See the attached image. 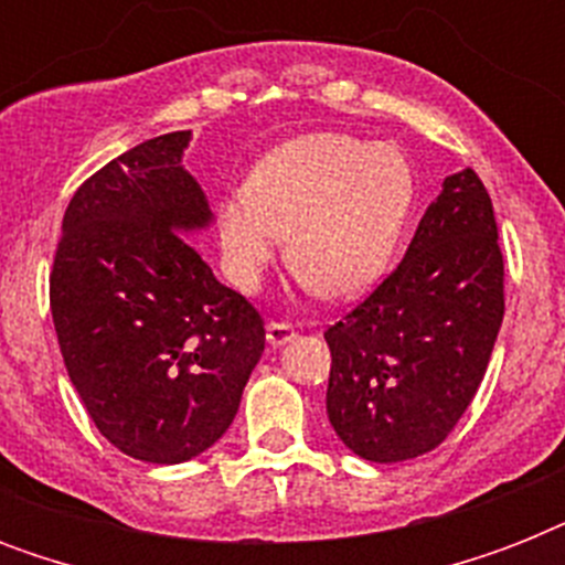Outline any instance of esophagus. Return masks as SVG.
Wrapping results in <instances>:
<instances>
[{"instance_id": "esophagus-1", "label": "esophagus", "mask_w": 565, "mask_h": 565, "mask_svg": "<svg viewBox=\"0 0 565 565\" xmlns=\"http://www.w3.org/2000/svg\"><path fill=\"white\" fill-rule=\"evenodd\" d=\"M296 337V328L287 326V322H269L266 326V343L273 345V349H281Z\"/></svg>"}]
</instances>
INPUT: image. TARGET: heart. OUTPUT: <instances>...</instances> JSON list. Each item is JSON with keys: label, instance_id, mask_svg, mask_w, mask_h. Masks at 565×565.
<instances>
[{"label": "heart", "instance_id": "1", "mask_svg": "<svg viewBox=\"0 0 565 565\" xmlns=\"http://www.w3.org/2000/svg\"><path fill=\"white\" fill-rule=\"evenodd\" d=\"M413 199L416 179L398 146L301 135L257 163L246 195L220 204L222 260L231 281L252 292L284 237V260L310 292L358 299L384 278Z\"/></svg>", "mask_w": 565, "mask_h": 565}]
</instances>
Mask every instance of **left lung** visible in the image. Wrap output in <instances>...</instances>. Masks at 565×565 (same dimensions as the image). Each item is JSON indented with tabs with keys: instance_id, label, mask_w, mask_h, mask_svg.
Instances as JSON below:
<instances>
[{
	"instance_id": "obj_1",
	"label": "left lung",
	"mask_w": 565,
	"mask_h": 565,
	"mask_svg": "<svg viewBox=\"0 0 565 565\" xmlns=\"http://www.w3.org/2000/svg\"><path fill=\"white\" fill-rule=\"evenodd\" d=\"M504 319V260L487 188L443 181L404 260L326 331L328 422L345 448L398 463L437 448L478 393Z\"/></svg>"
}]
</instances>
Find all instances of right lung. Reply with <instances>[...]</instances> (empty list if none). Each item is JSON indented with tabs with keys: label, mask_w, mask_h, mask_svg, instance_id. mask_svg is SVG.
<instances>
[{
	"label": "right lung",
	"mask_w": 565,
	"mask_h": 565,
	"mask_svg": "<svg viewBox=\"0 0 565 565\" xmlns=\"http://www.w3.org/2000/svg\"><path fill=\"white\" fill-rule=\"evenodd\" d=\"M193 135L128 149L70 199L49 278L55 334L75 393L110 446L184 463L237 416L264 354V322L190 246L213 225L184 170Z\"/></svg>",
	"instance_id": "1"
}]
</instances>
